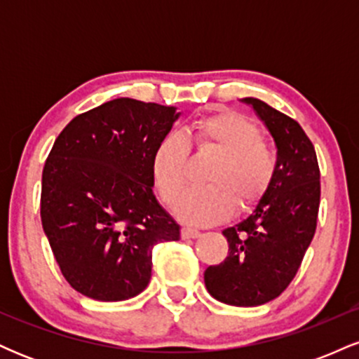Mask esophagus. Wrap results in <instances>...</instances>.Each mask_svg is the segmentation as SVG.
Returning <instances> with one entry per match:
<instances>
[{
    "instance_id": "obj_1",
    "label": "esophagus",
    "mask_w": 359,
    "mask_h": 359,
    "mask_svg": "<svg viewBox=\"0 0 359 359\" xmlns=\"http://www.w3.org/2000/svg\"><path fill=\"white\" fill-rule=\"evenodd\" d=\"M180 234H182L184 240H196V238L201 236V233L197 231V229H192V228H182Z\"/></svg>"
}]
</instances>
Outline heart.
<instances>
[{
	"mask_svg": "<svg viewBox=\"0 0 359 359\" xmlns=\"http://www.w3.org/2000/svg\"><path fill=\"white\" fill-rule=\"evenodd\" d=\"M189 148L217 155L205 174L208 185L185 192L177 205L179 217L194 224L226 219L233 204L240 211L253 208L277 174V154L250 118L234 111L204 114L182 137H163L151 155V179L168 205L177 203L187 182Z\"/></svg>",
	"mask_w": 359,
	"mask_h": 359,
	"instance_id": "obj_1",
	"label": "heart"
}]
</instances>
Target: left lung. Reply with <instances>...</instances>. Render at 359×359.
Returning a JSON list of instances; mask_svg holds the SVG:
<instances>
[{
    "label": "left lung",
    "mask_w": 359,
    "mask_h": 359,
    "mask_svg": "<svg viewBox=\"0 0 359 359\" xmlns=\"http://www.w3.org/2000/svg\"><path fill=\"white\" fill-rule=\"evenodd\" d=\"M277 145V174L257 209L222 231L228 257L205 270L209 294L221 302L255 307L278 297L297 275L314 238L320 172L314 145L295 119L266 102L245 97Z\"/></svg>",
    "instance_id": "left-lung-1"
}]
</instances>
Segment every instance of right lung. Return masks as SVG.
Segmentation results:
<instances>
[{"label": "right lung", "mask_w": 359, "mask_h": 359, "mask_svg": "<svg viewBox=\"0 0 359 359\" xmlns=\"http://www.w3.org/2000/svg\"><path fill=\"white\" fill-rule=\"evenodd\" d=\"M177 118L172 106L119 97L74 118L53 143L40 217L62 275L86 297L138 295L154 246L180 240L151 191V155Z\"/></svg>", "instance_id": "1"}]
</instances>
